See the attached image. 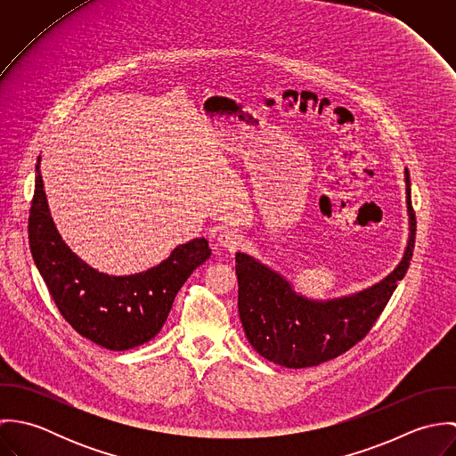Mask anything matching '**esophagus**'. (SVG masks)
<instances>
[{
	"label": "esophagus",
	"mask_w": 456,
	"mask_h": 456,
	"mask_svg": "<svg viewBox=\"0 0 456 456\" xmlns=\"http://www.w3.org/2000/svg\"><path fill=\"white\" fill-rule=\"evenodd\" d=\"M216 242H217L219 248H223V249H226V251H235V249L240 246L242 239H240V235H239L235 230L226 228V230H223V232L217 235Z\"/></svg>",
	"instance_id": "esophagus-1"
}]
</instances>
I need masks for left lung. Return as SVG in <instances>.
Listing matches in <instances>:
<instances>
[{"instance_id":"8db88e82","label":"left lung","mask_w":456,"mask_h":456,"mask_svg":"<svg viewBox=\"0 0 456 456\" xmlns=\"http://www.w3.org/2000/svg\"><path fill=\"white\" fill-rule=\"evenodd\" d=\"M409 240L403 258L381 282L349 297L311 300L297 293L275 270L246 253L235 255L239 279V316L251 346L268 362L288 369L314 367L360 342L403 279L412 258L416 216L405 168Z\"/></svg>"}]
</instances>
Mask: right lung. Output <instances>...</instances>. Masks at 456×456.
I'll use <instances>...</instances> for the list:
<instances>
[{
	"label": "right lung",
	"instance_id": "add662e5",
	"mask_svg": "<svg viewBox=\"0 0 456 456\" xmlns=\"http://www.w3.org/2000/svg\"><path fill=\"white\" fill-rule=\"evenodd\" d=\"M28 237L35 265L63 318L82 337L110 351L131 349L156 337L177 291L210 256L208 242L193 239L145 272L131 275L98 272L61 239L44 191L40 156Z\"/></svg>",
	"mask_w": 456,
	"mask_h": 456
}]
</instances>
